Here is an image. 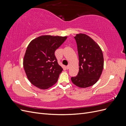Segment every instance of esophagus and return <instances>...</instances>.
Returning <instances> with one entry per match:
<instances>
[{
	"label": "esophagus",
	"instance_id": "1",
	"mask_svg": "<svg viewBox=\"0 0 126 126\" xmlns=\"http://www.w3.org/2000/svg\"><path fill=\"white\" fill-rule=\"evenodd\" d=\"M69 67H70V66L69 65H68V66H66V69H68L69 68Z\"/></svg>",
	"mask_w": 126,
	"mask_h": 126
}]
</instances>
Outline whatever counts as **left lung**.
Here are the masks:
<instances>
[{"label": "left lung", "instance_id": "8db88e82", "mask_svg": "<svg viewBox=\"0 0 126 126\" xmlns=\"http://www.w3.org/2000/svg\"><path fill=\"white\" fill-rule=\"evenodd\" d=\"M75 39L79 56V72L71 80L80 88L94 85L100 78L104 68V57L99 45L84 33L77 34Z\"/></svg>", "mask_w": 126, "mask_h": 126}]
</instances>
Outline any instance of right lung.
<instances>
[{"label":"right lung","mask_w":126,"mask_h":126,"mask_svg":"<svg viewBox=\"0 0 126 126\" xmlns=\"http://www.w3.org/2000/svg\"><path fill=\"white\" fill-rule=\"evenodd\" d=\"M67 37L41 36L32 40L27 48L23 61L26 74L33 85L47 89L57 82L63 69L55 52Z\"/></svg>","instance_id":"1"}]
</instances>
